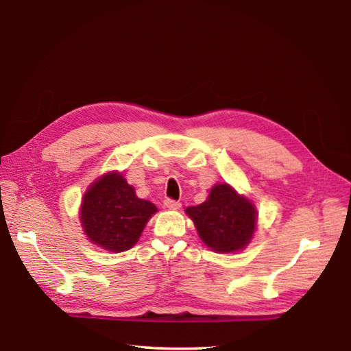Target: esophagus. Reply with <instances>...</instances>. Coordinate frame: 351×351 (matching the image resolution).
Listing matches in <instances>:
<instances>
[{
    "label": "esophagus",
    "mask_w": 351,
    "mask_h": 351,
    "mask_svg": "<svg viewBox=\"0 0 351 351\" xmlns=\"http://www.w3.org/2000/svg\"><path fill=\"white\" fill-rule=\"evenodd\" d=\"M180 202H177V201H174V199H165L164 201V207L165 208H168V210H178L180 208Z\"/></svg>",
    "instance_id": "obj_1"
}]
</instances>
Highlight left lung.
Here are the masks:
<instances>
[{"instance_id": "left-lung-1", "label": "left lung", "mask_w": 351, "mask_h": 351, "mask_svg": "<svg viewBox=\"0 0 351 351\" xmlns=\"http://www.w3.org/2000/svg\"><path fill=\"white\" fill-rule=\"evenodd\" d=\"M202 243L216 253H237L250 244L258 226L254 204L228 183L215 184L202 204L187 207Z\"/></svg>"}]
</instances>
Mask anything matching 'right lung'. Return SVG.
<instances>
[{"label": "right lung", "mask_w": 351, "mask_h": 351, "mask_svg": "<svg viewBox=\"0 0 351 351\" xmlns=\"http://www.w3.org/2000/svg\"><path fill=\"white\" fill-rule=\"evenodd\" d=\"M156 205L136 196L119 171L98 177L80 204V223L88 240L111 253L132 249L140 240Z\"/></svg>", "instance_id": "1"}]
</instances>
